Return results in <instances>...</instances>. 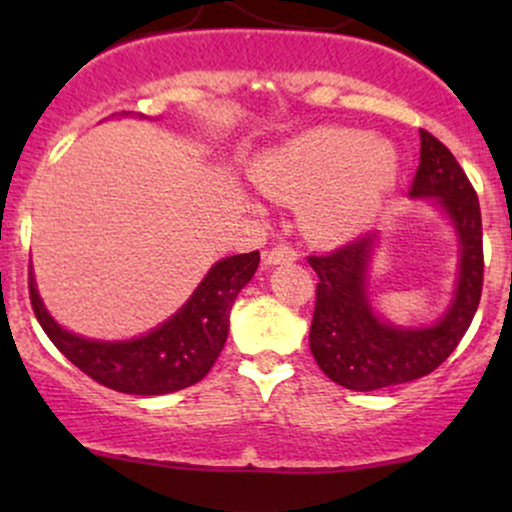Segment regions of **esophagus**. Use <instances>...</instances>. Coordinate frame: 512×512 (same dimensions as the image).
Here are the masks:
<instances>
[{"label": "esophagus", "instance_id": "obj_1", "mask_svg": "<svg viewBox=\"0 0 512 512\" xmlns=\"http://www.w3.org/2000/svg\"><path fill=\"white\" fill-rule=\"evenodd\" d=\"M298 252L291 248V245H274L272 250L264 255V264H281V262H296Z\"/></svg>", "mask_w": 512, "mask_h": 512}]
</instances>
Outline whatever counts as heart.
<instances>
[{"instance_id":"1","label":"heart","mask_w":512,"mask_h":512,"mask_svg":"<svg viewBox=\"0 0 512 512\" xmlns=\"http://www.w3.org/2000/svg\"><path fill=\"white\" fill-rule=\"evenodd\" d=\"M399 156L385 139L349 127H317L269 151L252 168L267 197L298 204L308 238L342 243L366 231L395 187Z\"/></svg>"}]
</instances>
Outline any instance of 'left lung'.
Returning a JSON list of instances; mask_svg holds the SVG:
<instances>
[{"instance_id": "left-lung-1", "label": "left lung", "mask_w": 512, "mask_h": 512, "mask_svg": "<svg viewBox=\"0 0 512 512\" xmlns=\"http://www.w3.org/2000/svg\"><path fill=\"white\" fill-rule=\"evenodd\" d=\"M419 158L411 197H438L460 236L457 296L433 327L402 330L378 320L368 303L366 267L375 233L358 236L325 255H310L308 264L320 279L310 322V351L322 373L346 390H383L433 373L462 342L479 308L484 233L477 192L448 146L426 129H421Z\"/></svg>"}]
</instances>
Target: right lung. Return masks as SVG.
Masks as SVG:
<instances>
[{
  "instance_id": "add662e5",
  "label": "right lung",
  "mask_w": 512,
  "mask_h": 512,
  "mask_svg": "<svg viewBox=\"0 0 512 512\" xmlns=\"http://www.w3.org/2000/svg\"><path fill=\"white\" fill-rule=\"evenodd\" d=\"M257 264V250L216 262L180 313L132 342H91L62 330L40 303L33 274L28 291L40 327L81 373L125 395H168L199 383L214 366L226 344L233 303Z\"/></svg>"
}]
</instances>
